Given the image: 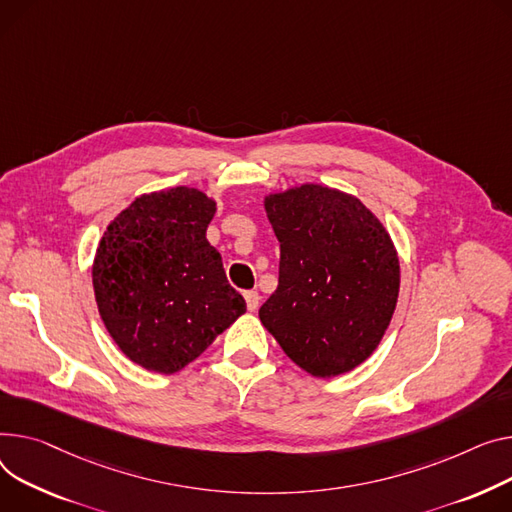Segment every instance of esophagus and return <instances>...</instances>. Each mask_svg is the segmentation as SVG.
Listing matches in <instances>:
<instances>
[{
  "mask_svg": "<svg viewBox=\"0 0 512 512\" xmlns=\"http://www.w3.org/2000/svg\"><path fill=\"white\" fill-rule=\"evenodd\" d=\"M245 300H247V309H249L251 313L259 309V302H261V296H259V292H255V290H249V292H245Z\"/></svg>",
  "mask_w": 512,
  "mask_h": 512,
  "instance_id": "34e87169",
  "label": "esophagus"
}]
</instances>
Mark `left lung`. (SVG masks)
Here are the masks:
<instances>
[{"label":"left lung","instance_id":"1","mask_svg":"<svg viewBox=\"0 0 512 512\" xmlns=\"http://www.w3.org/2000/svg\"><path fill=\"white\" fill-rule=\"evenodd\" d=\"M280 280L259 309L286 356L313 377L360 366L391 323L399 257L383 222L346 191L302 183L263 197Z\"/></svg>","mask_w":512,"mask_h":512}]
</instances>
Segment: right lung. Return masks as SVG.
Here are the masks:
<instances>
[{
    "label": "right lung",
    "instance_id": "add662e5",
    "mask_svg": "<svg viewBox=\"0 0 512 512\" xmlns=\"http://www.w3.org/2000/svg\"><path fill=\"white\" fill-rule=\"evenodd\" d=\"M216 199L195 187L142 193L102 234L92 263L98 313L135 364L175 374L247 311L206 230Z\"/></svg>",
    "mask_w": 512,
    "mask_h": 512
}]
</instances>
